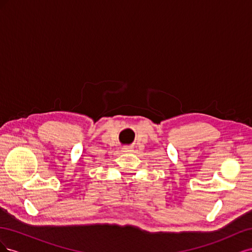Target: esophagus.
Instances as JSON below:
<instances>
[{
  "label": "esophagus",
  "instance_id": "1",
  "mask_svg": "<svg viewBox=\"0 0 252 252\" xmlns=\"http://www.w3.org/2000/svg\"><path fill=\"white\" fill-rule=\"evenodd\" d=\"M122 151H123V152H130V151H132V147L125 146V147L122 148Z\"/></svg>",
  "mask_w": 252,
  "mask_h": 252
}]
</instances>
